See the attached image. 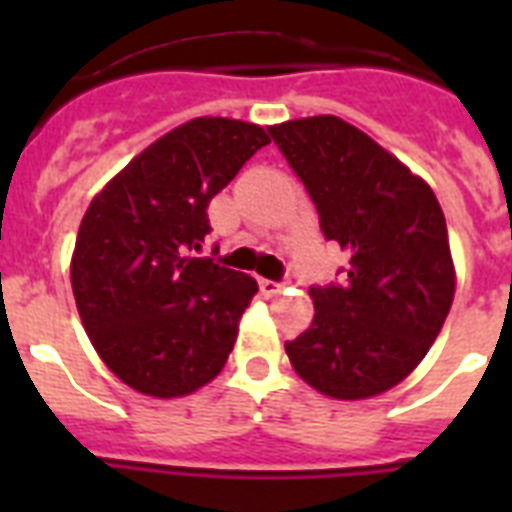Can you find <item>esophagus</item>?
I'll return each mask as SVG.
<instances>
[{
	"label": "esophagus",
	"instance_id": "1",
	"mask_svg": "<svg viewBox=\"0 0 512 512\" xmlns=\"http://www.w3.org/2000/svg\"><path fill=\"white\" fill-rule=\"evenodd\" d=\"M257 284H260V292H263L265 297H273V295H279V292H281V284H279V281L260 279V281H257Z\"/></svg>",
	"mask_w": 512,
	"mask_h": 512
}]
</instances>
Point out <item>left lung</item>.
Returning <instances> with one entry per match:
<instances>
[{
  "label": "left lung",
  "mask_w": 512,
  "mask_h": 512,
  "mask_svg": "<svg viewBox=\"0 0 512 512\" xmlns=\"http://www.w3.org/2000/svg\"><path fill=\"white\" fill-rule=\"evenodd\" d=\"M268 132L311 193L324 236L350 252L345 281L311 289V327L284 342L292 369L337 401L380 396L417 369L452 308L457 273L441 204L340 116Z\"/></svg>",
  "instance_id": "8db88e82"
}]
</instances>
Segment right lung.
Returning <instances> with one entry per match:
<instances>
[{
	"instance_id": "right-lung-1",
	"label": "right lung",
	"mask_w": 512,
	"mask_h": 512,
	"mask_svg": "<svg viewBox=\"0 0 512 512\" xmlns=\"http://www.w3.org/2000/svg\"><path fill=\"white\" fill-rule=\"evenodd\" d=\"M268 143L260 124L196 116L140 151L84 212L76 311L103 364L143 396H188L231 356L257 281L193 249L212 196Z\"/></svg>"
}]
</instances>
